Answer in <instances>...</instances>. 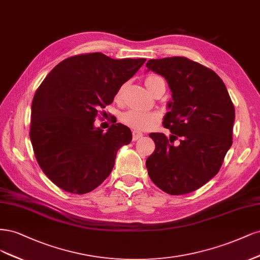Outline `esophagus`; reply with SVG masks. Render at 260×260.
<instances>
[{
    "label": "esophagus",
    "instance_id": "esophagus-1",
    "mask_svg": "<svg viewBox=\"0 0 260 260\" xmlns=\"http://www.w3.org/2000/svg\"><path fill=\"white\" fill-rule=\"evenodd\" d=\"M141 137H142L141 133H139L137 131H133V140H138Z\"/></svg>",
    "mask_w": 260,
    "mask_h": 260
}]
</instances>
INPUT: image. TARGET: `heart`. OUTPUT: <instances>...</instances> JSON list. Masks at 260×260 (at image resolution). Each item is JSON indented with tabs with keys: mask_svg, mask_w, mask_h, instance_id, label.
Returning a JSON list of instances; mask_svg holds the SVG:
<instances>
[{
	"mask_svg": "<svg viewBox=\"0 0 260 260\" xmlns=\"http://www.w3.org/2000/svg\"><path fill=\"white\" fill-rule=\"evenodd\" d=\"M163 81L160 77L156 75H150L145 80L146 87L151 91L158 82ZM121 91H119L118 96ZM158 116L153 112L137 110V109H131V110L124 112L121 115V121L126 125V126L135 129V131H148L154 126Z\"/></svg>",
	"mask_w": 260,
	"mask_h": 260,
	"instance_id": "b5f03b06",
	"label": "heart"
}]
</instances>
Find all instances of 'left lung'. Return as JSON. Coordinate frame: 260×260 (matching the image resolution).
<instances>
[{
  "label": "left lung",
  "mask_w": 260,
  "mask_h": 260,
  "mask_svg": "<svg viewBox=\"0 0 260 260\" xmlns=\"http://www.w3.org/2000/svg\"><path fill=\"white\" fill-rule=\"evenodd\" d=\"M146 67L165 78L172 91L163 120L172 135H149L155 144L146 161L149 177L169 194L190 193L219 172L232 145L234 106L222 80L199 62L167 57Z\"/></svg>",
  "instance_id": "1"
}]
</instances>
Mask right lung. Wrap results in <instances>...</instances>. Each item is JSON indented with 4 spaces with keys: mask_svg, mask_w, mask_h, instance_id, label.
I'll use <instances>...</instances> for the list:
<instances>
[{
    "mask_svg": "<svg viewBox=\"0 0 260 260\" xmlns=\"http://www.w3.org/2000/svg\"><path fill=\"white\" fill-rule=\"evenodd\" d=\"M145 61L77 55L58 63L41 83L31 106L30 139L40 167L57 187L84 194L110 175L132 132L116 123L104 133L94 122Z\"/></svg>",
    "mask_w": 260,
    "mask_h": 260,
    "instance_id": "add662e5",
    "label": "right lung"
}]
</instances>
